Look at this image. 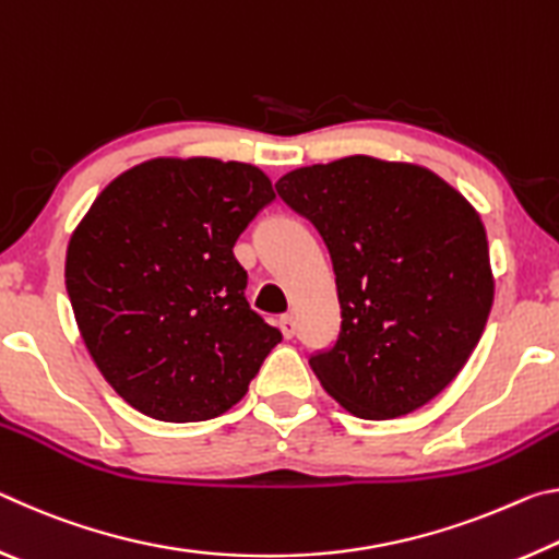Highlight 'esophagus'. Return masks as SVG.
<instances>
[{"mask_svg": "<svg viewBox=\"0 0 559 559\" xmlns=\"http://www.w3.org/2000/svg\"><path fill=\"white\" fill-rule=\"evenodd\" d=\"M278 328H281L283 337L290 340L293 335H296L298 323H296V318H293V316H281V318H278Z\"/></svg>", "mask_w": 559, "mask_h": 559, "instance_id": "obj_1", "label": "esophagus"}]
</instances>
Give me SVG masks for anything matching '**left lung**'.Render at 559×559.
<instances>
[{"label":"left lung","instance_id":"1","mask_svg":"<svg viewBox=\"0 0 559 559\" xmlns=\"http://www.w3.org/2000/svg\"><path fill=\"white\" fill-rule=\"evenodd\" d=\"M325 241L340 333L310 355L330 396L362 419H394L447 390L493 306L476 210L433 173L355 155L276 182Z\"/></svg>","mask_w":559,"mask_h":559}]
</instances>
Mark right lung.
Segmentation results:
<instances>
[{"instance_id": "1", "label": "right lung", "mask_w": 559, "mask_h": 559, "mask_svg": "<svg viewBox=\"0 0 559 559\" xmlns=\"http://www.w3.org/2000/svg\"><path fill=\"white\" fill-rule=\"evenodd\" d=\"M276 194L246 163L150 159L73 231L66 290L93 362L159 421H206L249 392L281 343L246 300L234 243Z\"/></svg>"}]
</instances>
